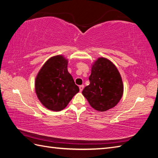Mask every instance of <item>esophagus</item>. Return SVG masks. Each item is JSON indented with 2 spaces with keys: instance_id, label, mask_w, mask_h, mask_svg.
<instances>
[{
  "instance_id": "obj_1",
  "label": "esophagus",
  "mask_w": 158,
  "mask_h": 158,
  "mask_svg": "<svg viewBox=\"0 0 158 158\" xmlns=\"http://www.w3.org/2000/svg\"><path fill=\"white\" fill-rule=\"evenodd\" d=\"M84 85H80V86H79L80 92H82V90H83V89H84Z\"/></svg>"
}]
</instances>
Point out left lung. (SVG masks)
Listing matches in <instances>:
<instances>
[{
	"instance_id": "8db88e82",
	"label": "left lung",
	"mask_w": 158,
	"mask_h": 158,
	"mask_svg": "<svg viewBox=\"0 0 158 158\" xmlns=\"http://www.w3.org/2000/svg\"><path fill=\"white\" fill-rule=\"evenodd\" d=\"M89 85L82 91L84 96L94 109L103 112L113 108L123 94L120 73L111 61L100 57L94 62L89 77Z\"/></svg>"
}]
</instances>
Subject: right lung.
<instances>
[{"label":"right lung","instance_id":"1","mask_svg":"<svg viewBox=\"0 0 158 158\" xmlns=\"http://www.w3.org/2000/svg\"><path fill=\"white\" fill-rule=\"evenodd\" d=\"M68 60L63 55L52 56L38 73L35 82L37 96L47 109L59 111L79 92L68 72Z\"/></svg>","mask_w":158,"mask_h":158}]
</instances>
